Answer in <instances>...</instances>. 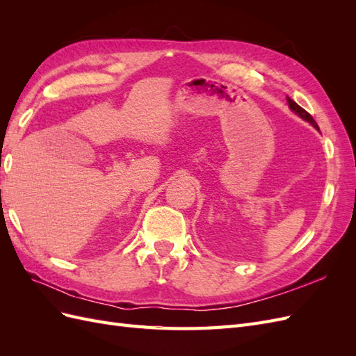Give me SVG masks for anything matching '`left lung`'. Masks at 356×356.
Here are the masks:
<instances>
[{"label":"left lung","mask_w":356,"mask_h":356,"mask_svg":"<svg viewBox=\"0 0 356 356\" xmlns=\"http://www.w3.org/2000/svg\"><path fill=\"white\" fill-rule=\"evenodd\" d=\"M288 105H289V108L293 110L296 114H298L301 118H305L306 122H309L312 126L316 127L318 131H319V126H318V124H316V122L314 120V117H312V115H310L305 108H301V106H300L297 102H294L293 99H289V98H288Z\"/></svg>","instance_id":"left-lung-1"}]
</instances>
